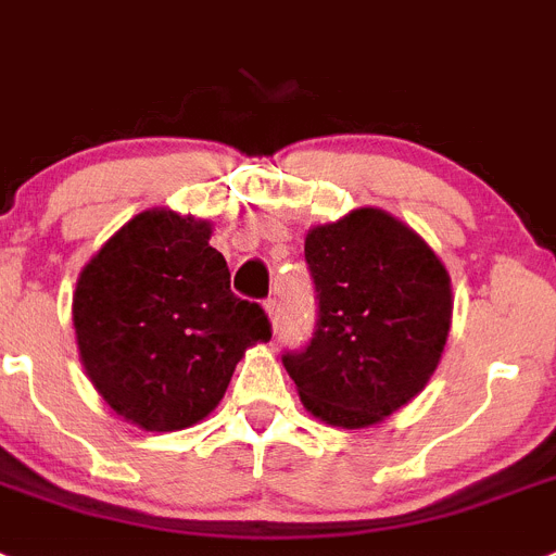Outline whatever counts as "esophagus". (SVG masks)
Segmentation results:
<instances>
[{"label": "esophagus", "instance_id": "esophagus-1", "mask_svg": "<svg viewBox=\"0 0 556 556\" xmlns=\"http://www.w3.org/2000/svg\"><path fill=\"white\" fill-rule=\"evenodd\" d=\"M265 313H268V318H271L274 330H279V316H282V307H279L277 299H268V302H265Z\"/></svg>", "mask_w": 556, "mask_h": 556}]
</instances>
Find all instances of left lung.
Here are the masks:
<instances>
[{
  "instance_id": "1",
  "label": "left lung",
  "mask_w": 556,
  "mask_h": 556,
  "mask_svg": "<svg viewBox=\"0 0 556 556\" xmlns=\"http://www.w3.org/2000/svg\"><path fill=\"white\" fill-rule=\"evenodd\" d=\"M305 260L318 318L311 344L282 364L307 412L338 428H369L417 397L451 332L442 260L378 206L313 226Z\"/></svg>"
}]
</instances>
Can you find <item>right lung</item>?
I'll list each match as a JSON object with an SVG mask.
<instances>
[{
	"mask_svg": "<svg viewBox=\"0 0 556 556\" xmlns=\"http://www.w3.org/2000/svg\"><path fill=\"white\" fill-rule=\"evenodd\" d=\"M210 235L192 215L144 210L77 277L72 321L86 375L144 431L201 422L245 350L271 338L263 307L231 293Z\"/></svg>",
	"mask_w": 556,
	"mask_h": 556,
	"instance_id": "right-lung-1",
	"label": "right lung"
}]
</instances>
